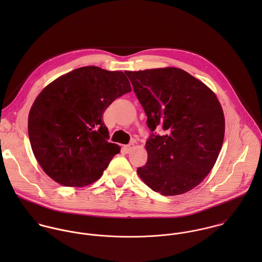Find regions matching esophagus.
Masks as SVG:
<instances>
[{"label": "esophagus", "mask_w": 262, "mask_h": 262, "mask_svg": "<svg viewBox=\"0 0 262 262\" xmlns=\"http://www.w3.org/2000/svg\"><path fill=\"white\" fill-rule=\"evenodd\" d=\"M134 146H135V145H134V142H131V143H129V144H127V145L124 146V150H125L126 153H129L131 150L134 148Z\"/></svg>", "instance_id": "obj_1"}]
</instances>
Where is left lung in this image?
Instances as JSON below:
<instances>
[{
	"label": "left lung",
	"mask_w": 262,
	"mask_h": 262,
	"mask_svg": "<svg viewBox=\"0 0 262 262\" xmlns=\"http://www.w3.org/2000/svg\"><path fill=\"white\" fill-rule=\"evenodd\" d=\"M152 132L140 179L162 195L185 193L213 168L225 134L223 109L201 80L177 68L125 72ZM162 126L163 136L156 135Z\"/></svg>",
	"instance_id": "8db88e82"
}]
</instances>
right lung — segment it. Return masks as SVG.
I'll return each instance as SVG.
<instances>
[{
    "label": "right lung",
    "instance_id": "obj_1",
    "mask_svg": "<svg viewBox=\"0 0 262 262\" xmlns=\"http://www.w3.org/2000/svg\"><path fill=\"white\" fill-rule=\"evenodd\" d=\"M131 92L122 72L83 67L61 75L38 95L28 117V135L44 172L66 187L98 181L120 146L109 143L103 114Z\"/></svg>",
    "mask_w": 262,
    "mask_h": 262
}]
</instances>
